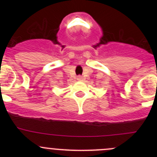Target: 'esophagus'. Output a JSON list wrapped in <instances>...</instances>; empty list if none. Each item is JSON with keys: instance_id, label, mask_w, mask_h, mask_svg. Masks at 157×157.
Wrapping results in <instances>:
<instances>
[{"instance_id": "esophagus-1", "label": "esophagus", "mask_w": 157, "mask_h": 157, "mask_svg": "<svg viewBox=\"0 0 157 157\" xmlns=\"http://www.w3.org/2000/svg\"><path fill=\"white\" fill-rule=\"evenodd\" d=\"M77 80H79V81H82V80H83V77H82V76H78V77H77Z\"/></svg>"}]
</instances>
